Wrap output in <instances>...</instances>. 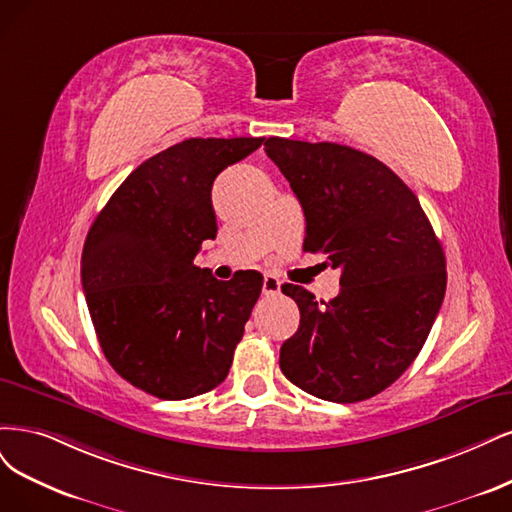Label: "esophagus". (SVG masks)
Returning a JSON list of instances; mask_svg holds the SVG:
<instances>
[{"label": "esophagus", "mask_w": 512, "mask_h": 512, "mask_svg": "<svg viewBox=\"0 0 512 512\" xmlns=\"http://www.w3.org/2000/svg\"><path fill=\"white\" fill-rule=\"evenodd\" d=\"M263 295H278L280 293V280L276 276H266L263 278Z\"/></svg>", "instance_id": "1"}]
</instances>
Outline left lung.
<instances>
[{
    "mask_svg": "<svg viewBox=\"0 0 512 512\" xmlns=\"http://www.w3.org/2000/svg\"><path fill=\"white\" fill-rule=\"evenodd\" d=\"M263 146L302 204L304 251L342 272L329 302L283 285L300 327L280 346V370L315 398L368 400L423 349L447 289L442 244L417 195L376 157L334 142Z\"/></svg>",
    "mask_w": 512,
    "mask_h": 512,
    "instance_id": "8db88e82",
    "label": "left lung"
}]
</instances>
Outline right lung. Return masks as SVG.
I'll return each instance as SVG.
<instances>
[{
    "mask_svg": "<svg viewBox=\"0 0 512 512\" xmlns=\"http://www.w3.org/2000/svg\"><path fill=\"white\" fill-rule=\"evenodd\" d=\"M263 138H189L131 172L93 221L80 276L97 340L127 383L187 400L225 381L263 276L217 280L193 259L217 236L212 183Z\"/></svg>",
    "mask_w": 512,
    "mask_h": 512,
    "instance_id": "obj_1",
    "label": "right lung"
}]
</instances>
